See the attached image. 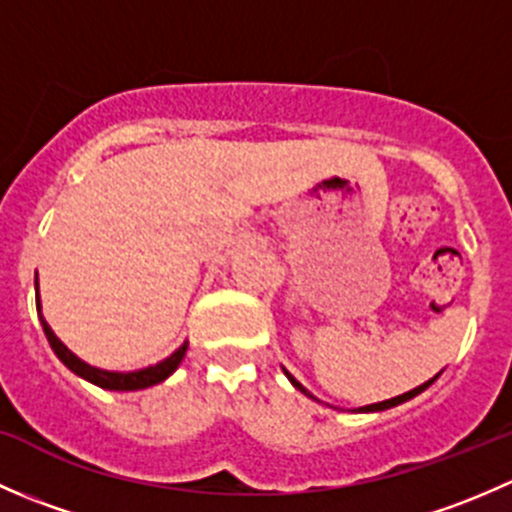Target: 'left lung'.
I'll return each mask as SVG.
<instances>
[{
	"label": "left lung",
	"mask_w": 512,
	"mask_h": 512,
	"mask_svg": "<svg viewBox=\"0 0 512 512\" xmlns=\"http://www.w3.org/2000/svg\"><path fill=\"white\" fill-rule=\"evenodd\" d=\"M287 374V371H285ZM289 376V374H287ZM433 379H436V376H433ZM433 379L431 381H426V384H421V386H416V389H411V391H406V394H401V396H396V399H389V401H381V404H371V406H364V409H359V411H384V409H391V406H399V404H404V401H409V399H414L416 394H421L423 389H428V386L433 384ZM289 381H292L294 386H297L299 391H304L302 389V384H299L297 379H292V376H289ZM304 394L307 396H312L309 394V391H304Z\"/></svg>",
	"instance_id": "obj_1"
}]
</instances>
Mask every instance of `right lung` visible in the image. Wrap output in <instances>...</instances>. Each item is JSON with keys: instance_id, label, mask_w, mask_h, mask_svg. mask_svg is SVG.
I'll return each mask as SVG.
<instances>
[{"instance_id": "1", "label": "right lung", "mask_w": 512, "mask_h": 512, "mask_svg": "<svg viewBox=\"0 0 512 512\" xmlns=\"http://www.w3.org/2000/svg\"><path fill=\"white\" fill-rule=\"evenodd\" d=\"M36 285V280H34ZM36 312H39V319H41V327H44V334L46 339H49L51 349H54L56 356H59L61 361H64L66 366H69L74 374L84 376L86 381H91V384L101 386V389H111V391H136V389H148V386L153 384H160L163 379H168L170 374H173L175 369H178V364L183 361L185 356V349H188V344H183V347L178 349L175 354H170L168 359L160 361L156 366H148V369H141V371H131V374H121V371H103V369H96V366H89L86 361H81L79 356H74L69 352V349L64 347V344L59 342V337H56L54 332H51V327L46 324V319L41 317V304H39V297H36Z\"/></svg>"}]
</instances>
